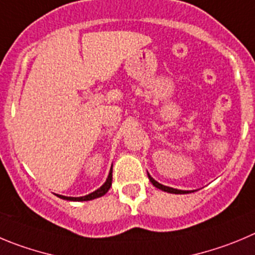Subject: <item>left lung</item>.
I'll return each mask as SVG.
<instances>
[{
	"mask_svg": "<svg viewBox=\"0 0 255 255\" xmlns=\"http://www.w3.org/2000/svg\"><path fill=\"white\" fill-rule=\"evenodd\" d=\"M147 175H148L149 181L152 182V185H153L154 187H157V189L162 190V191L170 192V194H190V192H194L192 190H191V191H187V190H177V189H173V187H170V186H165V185L160 184V182H157L156 180H154V178L152 177V176L149 175L148 172H147Z\"/></svg>",
	"mask_w": 255,
	"mask_h": 255,
	"instance_id": "8db88e82",
	"label": "left lung"
}]
</instances>
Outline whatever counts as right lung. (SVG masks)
Wrapping results in <instances>:
<instances>
[{"mask_svg": "<svg viewBox=\"0 0 255 255\" xmlns=\"http://www.w3.org/2000/svg\"><path fill=\"white\" fill-rule=\"evenodd\" d=\"M112 171H113V165H112L111 170H109V173H108V177H107L106 182H104L103 185H102L99 189H97L95 191L90 192V194L85 195V196H80V197H71V196H64V195H58L56 194V196L60 197V199L63 200H68V201H89V200H94V199H98V197L103 196V195H106L107 192H108V190L111 189L112 186Z\"/></svg>", "mask_w": 255, "mask_h": 255, "instance_id": "add662e5", "label": "right lung"}]
</instances>
